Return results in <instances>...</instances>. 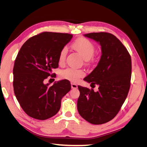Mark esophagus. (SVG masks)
Here are the masks:
<instances>
[{"label":"esophagus","mask_w":147,"mask_h":147,"mask_svg":"<svg viewBox=\"0 0 147 147\" xmlns=\"http://www.w3.org/2000/svg\"><path fill=\"white\" fill-rule=\"evenodd\" d=\"M71 88H72V89H76V88H78V86L76 84L72 83H71Z\"/></svg>","instance_id":"34e87169"}]
</instances>
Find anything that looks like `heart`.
Wrapping results in <instances>:
<instances>
[{"instance_id":"1","label":"heart","mask_w":147,"mask_h":147,"mask_svg":"<svg viewBox=\"0 0 147 147\" xmlns=\"http://www.w3.org/2000/svg\"><path fill=\"white\" fill-rule=\"evenodd\" d=\"M72 48L77 51L86 61L90 60L95 51L94 45L88 39L80 37L77 38L72 45ZM67 54V48L64 47L61 49L59 55V62L63 63ZM84 75L82 70L67 68L61 72V77L63 79L68 80L73 82H77L78 80Z\"/></svg>"}]
</instances>
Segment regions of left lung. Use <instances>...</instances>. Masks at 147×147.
Here are the masks:
<instances>
[{
	"label": "left lung",
	"mask_w": 147,
	"mask_h": 147,
	"mask_svg": "<svg viewBox=\"0 0 147 147\" xmlns=\"http://www.w3.org/2000/svg\"><path fill=\"white\" fill-rule=\"evenodd\" d=\"M84 35L101 46L102 55L98 64L84 78L94 87L98 85L99 90L94 92L93 89L78 86L80 94L77 109L80 116L88 122L104 124L116 116L127 97L131 86V56L123 44L112 34L93 32Z\"/></svg>",
	"instance_id": "obj_1"
}]
</instances>
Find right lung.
Masks as SVG:
<instances>
[{
  "instance_id": "obj_1",
  "label": "right lung",
  "mask_w": 147,
  "mask_h": 147,
  "mask_svg": "<svg viewBox=\"0 0 147 147\" xmlns=\"http://www.w3.org/2000/svg\"><path fill=\"white\" fill-rule=\"evenodd\" d=\"M72 34L44 32L30 37L21 47L13 67V89L25 113L33 118L45 120L55 115L61 108V99L71 89L67 80L52 86L44 83L52 70L58 67L61 49Z\"/></svg>"
}]
</instances>
